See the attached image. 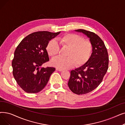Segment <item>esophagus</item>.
I'll use <instances>...</instances> for the list:
<instances>
[{
  "label": "esophagus",
  "instance_id": "34e87169",
  "mask_svg": "<svg viewBox=\"0 0 125 125\" xmlns=\"http://www.w3.org/2000/svg\"><path fill=\"white\" fill-rule=\"evenodd\" d=\"M56 70H58V71H59V72H62V69H60V68H56Z\"/></svg>",
  "mask_w": 125,
  "mask_h": 125
}]
</instances>
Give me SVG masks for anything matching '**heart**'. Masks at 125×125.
<instances>
[{"label": "heart", "instance_id": "heart-1", "mask_svg": "<svg viewBox=\"0 0 125 125\" xmlns=\"http://www.w3.org/2000/svg\"><path fill=\"white\" fill-rule=\"evenodd\" d=\"M62 47L67 49L66 58L57 57L53 59L52 65L57 68L65 69L84 65L88 62L93 51V46L89 40H85L78 35L68 34L59 39ZM48 55L51 57L56 56L60 52V47L55 40L48 42L46 47Z\"/></svg>", "mask_w": 125, "mask_h": 125}]
</instances>
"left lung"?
I'll list each match as a JSON object with an SVG mask.
<instances>
[{"instance_id":"1","label":"left lung","mask_w":125,"mask_h":125,"mask_svg":"<svg viewBox=\"0 0 125 125\" xmlns=\"http://www.w3.org/2000/svg\"><path fill=\"white\" fill-rule=\"evenodd\" d=\"M75 31L82 32L89 38L93 46L88 62L70 72L68 82L69 88L73 93L80 95L90 93L101 84L107 72L109 57L104 43L99 36L85 30Z\"/></svg>"}]
</instances>
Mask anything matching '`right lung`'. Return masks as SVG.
Segmentation results:
<instances>
[{
  "mask_svg": "<svg viewBox=\"0 0 125 125\" xmlns=\"http://www.w3.org/2000/svg\"><path fill=\"white\" fill-rule=\"evenodd\" d=\"M60 32H34L25 37L16 47L12 63L13 74L18 85L26 93L41 91L55 70L54 67L41 66L50 60L46 50L47 43Z\"/></svg>",
  "mask_w": 125,
  "mask_h": 125,
  "instance_id": "right-lung-1",
  "label": "right lung"
}]
</instances>
